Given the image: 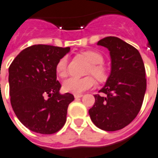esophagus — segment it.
I'll list each match as a JSON object with an SVG mask.
<instances>
[{"label":"esophagus","instance_id":"obj_1","mask_svg":"<svg viewBox=\"0 0 158 158\" xmlns=\"http://www.w3.org/2000/svg\"><path fill=\"white\" fill-rule=\"evenodd\" d=\"M83 94H74V98H82Z\"/></svg>","mask_w":158,"mask_h":158}]
</instances>
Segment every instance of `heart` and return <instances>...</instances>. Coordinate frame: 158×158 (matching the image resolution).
Segmentation results:
<instances>
[{
  "instance_id": "b5f03b06",
  "label": "heart",
  "mask_w": 158,
  "mask_h": 158,
  "mask_svg": "<svg viewBox=\"0 0 158 158\" xmlns=\"http://www.w3.org/2000/svg\"><path fill=\"white\" fill-rule=\"evenodd\" d=\"M83 56L90 62V66L87 69V74L94 76L99 82H105L109 78V69L102 62L104 57L97 50L88 49L82 53ZM56 73L60 78H65L68 75V57L63 56L57 61L55 68ZM88 75L84 78H69L63 82V90L67 92L79 94L94 86L96 80L94 77Z\"/></svg>"
}]
</instances>
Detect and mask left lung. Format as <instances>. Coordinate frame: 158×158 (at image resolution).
<instances>
[{
    "instance_id": "left-lung-1",
    "label": "left lung",
    "mask_w": 158,
    "mask_h": 158,
    "mask_svg": "<svg viewBox=\"0 0 158 158\" xmlns=\"http://www.w3.org/2000/svg\"><path fill=\"white\" fill-rule=\"evenodd\" d=\"M111 56V73L89 110L92 122L104 131L124 128L135 119L146 90L145 68L138 49L115 37L98 41Z\"/></svg>"
}]
</instances>
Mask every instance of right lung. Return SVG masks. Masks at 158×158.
Segmentation results:
<instances>
[{
  "mask_svg": "<svg viewBox=\"0 0 158 158\" xmlns=\"http://www.w3.org/2000/svg\"><path fill=\"white\" fill-rule=\"evenodd\" d=\"M70 50L51 45L37 44L25 48L8 69L10 102L18 119L35 133L53 134L67 121L71 93H59L56 80L57 61Z\"/></svg>",
  "mask_w": 158,
  "mask_h": 158,
  "instance_id": "add662e5",
  "label": "right lung"
}]
</instances>
